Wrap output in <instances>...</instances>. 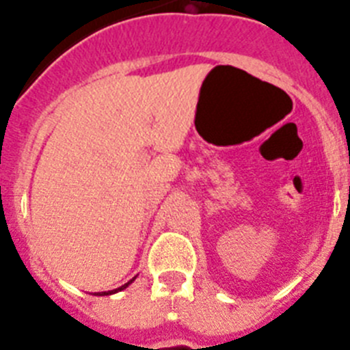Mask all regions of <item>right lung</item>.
Wrapping results in <instances>:
<instances>
[{
	"label": "right lung",
	"mask_w": 350,
	"mask_h": 350,
	"mask_svg": "<svg viewBox=\"0 0 350 350\" xmlns=\"http://www.w3.org/2000/svg\"><path fill=\"white\" fill-rule=\"evenodd\" d=\"M133 280L135 279H131L129 280L128 284H124V286H120V287H117V289H113V291H105V293H96V296H107V295H113V293H119V291H122V289H126V287L129 286V284L133 282Z\"/></svg>",
	"instance_id": "right-lung-1"
}]
</instances>
